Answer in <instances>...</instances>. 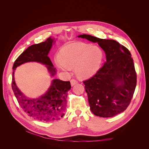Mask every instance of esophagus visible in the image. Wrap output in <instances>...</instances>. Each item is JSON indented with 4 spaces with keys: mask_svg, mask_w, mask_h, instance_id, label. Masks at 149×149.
<instances>
[{
    "mask_svg": "<svg viewBox=\"0 0 149 149\" xmlns=\"http://www.w3.org/2000/svg\"><path fill=\"white\" fill-rule=\"evenodd\" d=\"M70 82H71V85L72 86H73L74 85H75L76 84H77V83H78V81H76V79H71Z\"/></svg>",
    "mask_w": 149,
    "mask_h": 149,
    "instance_id": "1",
    "label": "esophagus"
}]
</instances>
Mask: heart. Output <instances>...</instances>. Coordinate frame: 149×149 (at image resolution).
<instances>
[{"mask_svg":"<svg viewBox=\"0 0 149 149\" xmlns=\"http://www.w3.org/2000/svg\"><path fill=\"white\" fill-rule=\"evenodd\" d=\"M103 57L100 48L83 43H72L62 47L56 63L58 68L65 71L74 68L78 78L86 79L100 70Z\"/></svg>","mask_w":149,"mask_h":149,"instance_id":"heart-1","label":"heart"}]
</instances>
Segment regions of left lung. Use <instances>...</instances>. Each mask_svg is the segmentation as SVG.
<instances>
[{
	"label": "left lung",
	"instance_id": "8db88e82",
	"mask_svg": "<svg viewBox=\"0 0 149 149\" xmlns=\"http://www.w3.org/2000/svg\"><path fill=\"white\" fill-rule=\"evenodd\" d=\"M78 37L97 43L106 56V61L97 73L83 81L91 111L102 118H111L121 113L131 101L137 84L131 54L114 40L86 34Z\"/></svg>",
	"mask_w": 149,
	"mask_h": 149
}]
</instances>
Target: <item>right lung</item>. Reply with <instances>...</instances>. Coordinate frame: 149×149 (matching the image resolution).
<instances>
[{
  "mask_svg": "<svg viewBox=\"0 0 149 149\" xmlns=\"http://www.w3.org/2000/svg\"><path fill=\"white\" fill-rule=\"evenodd\" d=\"M54 39L48 38L45 42L34 44L26 48L17 58L13 65L12 88L19 105L29 116L40 121L52 122L59 120L64 115L66 107L68 92L71 89L70 81L55 79L46 93L36 99L26 97L17 88L15 82L16 68L26 62L36 61L46 65L52 76L56 73L48 56Z\"/></svg>",
  "mask_w": 149,
  "mask_h": 149,
  "instance_id": "add662e5",
  "label": "right lung"
}]
</instances>
